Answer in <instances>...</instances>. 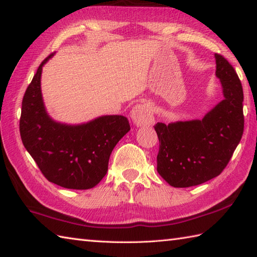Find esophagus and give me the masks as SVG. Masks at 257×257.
Listing matches in <instances>:
<instances>
[{"label": "esophagus", "mask_w": 257, "mask_h": 257, "mask_svg": "<svg viewBox=\"0 0 257 257\" xmlns=\"http://www.w3.org/2000/svg\"><path fill=\"white\" fill-rule=\"evenodd\" d=\"M132 118L137 125H151L155 122L154 108L149 102L140 103L134 107L132 111Z\"/></svg>", "instance_id": "1"}]
</instances>
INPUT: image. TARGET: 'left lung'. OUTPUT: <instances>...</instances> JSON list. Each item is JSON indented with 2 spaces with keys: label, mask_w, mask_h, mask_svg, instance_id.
<instances>
[{
  "label": "left lung",
  "mask_w": 257,
  "mask_h": 257,
  "mask_svg": "<svg viewBox=\"0 0 257 257\" xmlns=\"http://www.w3.org/2000/svg\"><path fill=\"white\" fill-rule=\"evenodd\" d=\"M223 99L202 120L158 122L157 170L174 188L199 185L222 173L244 132L243 88L227 59L215 54Z\"/></svg>",
  "instance_id": "1"
}]
</instances>
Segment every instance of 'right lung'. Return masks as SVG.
<instances>
[{
	"mask_svg": "<svg viewBox=\"0 0 257 257\" xmlns=\"http://www.w3.org/2000/svg\"><path fill=\"white\" fill-rule=\"evenodd\" d=\"M52 56L38 66L22 100V143L50 182L66 189H91L106 176L111 151L130 124L119 114L80 125L62 124L48 117L42 99L41 74Z\"/></svg>",
	"mask_w": 257,
	"mask_h": 257,
	"instance_id": "add662e5",
	"label": "right lung"
}]
</instances>
